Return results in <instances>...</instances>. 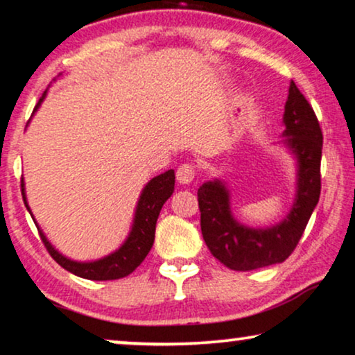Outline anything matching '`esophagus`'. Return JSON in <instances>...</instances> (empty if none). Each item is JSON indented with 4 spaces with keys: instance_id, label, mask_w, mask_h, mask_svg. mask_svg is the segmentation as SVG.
<instances>
[{
    "instance_id": "esophagus-1",
    "label": "esophagus",
    "mask_w": 355,
    "mask_h": 355,
    "mask_svg": "<svg viewBox=\"0 0 355 355\" xmlns=\"http://www.w3.org/2000/svg\"><path fill=\"white\" fill-rule=\"evenodd\" d=\"M176 178H178V182L179 184H182V186H187V184H191L192 181H194V178H196L194 168L189 166V164H182V166L178 168Z\"/></svg>"
}]
</instances>
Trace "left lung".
Segmentation results:
<instances>
[{"label":"left lung","instance_id":"1","mask_svg":"<svg viewBox=\"0 0 355 355\" xmlns=\"http://www.w3.org/2000/svg\"><path fill=\"white\" fill-rule=\"evenodd\" d=\"M282 144L295 159V199L279 223L252 228L238 222L232 194L223 179L215 178L197 191L200 228L211 254L233 270H252L279 264L292 254L320 200L323 133L305 96L290 83L284 112Z\"/></svg>","mask_w":355,"mask_h":355}]
</instances>
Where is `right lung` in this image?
I'll use <instances>...</instances> for the list:
<instances>
[{
  "label": "right lung",
  "instance_id": "right-lung-1",
  "mask_svg": "<svg viewBox=\"0 0 355 355\" xmlns=\"http://www.w3.org/2000/svg\"><path fill=\"white\" fill-rule=\"evenodd\" d=\"M45 96H47V91H45L42 98H40L39 104L35 105L34 112L40 107ZM174 179H176V176H174V169H168V171L161 173L159 176H155L153 179H150V181L146 182V186L141 189L140 197H138L135 214H133L132 220V227L130 232L127 234L125 241H123L116 251L110 252V254L99 257V259L94 261H75L67 257L65 254H62V252L49 241V238L45 236L42 228L39 227L34 215H32L31 207L27 204L24 179H22L21 187L26 209L29 210L31 217L34 220L37 230H39L40 238H42L45 248H47L50 256H52L63 269L78 275V277L87 280H116L127 277L128 274H132L133 270L144 262L146 254L150 252L155 241L156 220H158L161 207H163L164 202L173 196Z\"/></svg>",
  "mask_w": 355,
  "mask_h": 355
}]
</instances>
